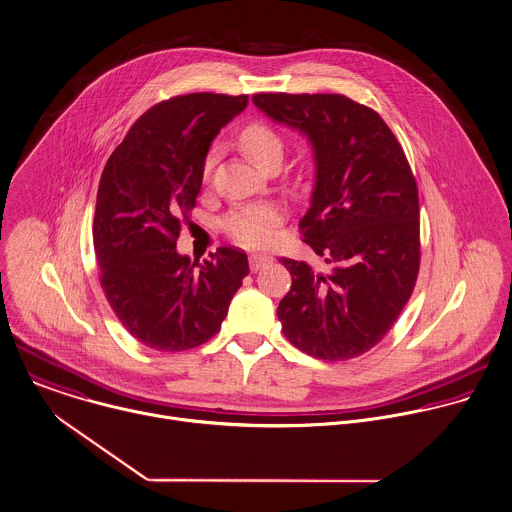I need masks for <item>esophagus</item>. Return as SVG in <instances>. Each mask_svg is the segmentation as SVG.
Here are the masks:
<instances>
[{
    "instance_id": "34e87169",
    "label": "esophagus",
    "mask_w": 512,
    "mask_h": 512,
    "mask_svg": "<svg viewBox=\"0 0 512 512\" xmlns=\"http://www.w3.org/2000/svg\"><path fill=\"white\" fill-rule=\"evenodd\" d=\"M269 263H273V257H271V255H265V253H253V255H249V267H251V271H259V269L267 267Z\"/></svg>"
}]
</instances>
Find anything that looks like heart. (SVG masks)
I'll return each mask as SVG.
<instances>
[{"instance_id": "obj_1", "label": "heart", "mask_w": 512, "mask_h": 512, "mask_svg": "<svg viewBox=\"0 0 512 512\" xmlns=\"http://www.w3.org/2000/svg\"><path fill=\"white\" fill-rule=\"evenodd\" d=\"M241 143L247 153L257 161L259 167H265L271 159L283 157V139L281 135L265 123H249L241 131ZM217 161V147L207 153L205 173ZM281 221V211L275 205H243L233 209L223 219L225 233L239 245L261 247L275 237V229Z\"/></svg>"}]
</instances>
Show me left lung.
Here are the masks:
<instances>
[{"mask_svg": "<svg viewBox=\"0 0 512 512\" xmlns=\"http://www.w3.org/2000/svg\"><path fill=\"white\" fill-rule=\"evenodd\" d=\"M273 121L307 137L315 161L299 229L327 263L281 259L291 289L277 317L303 353L345 361L373 349L407 305L419 275V191L403 147L373 109L337 93H257Z\"/></svg>", "mask_w": 512, "mask_h": 512, "instance_id": "obj_1", "label": "left lung"}]
</instances>
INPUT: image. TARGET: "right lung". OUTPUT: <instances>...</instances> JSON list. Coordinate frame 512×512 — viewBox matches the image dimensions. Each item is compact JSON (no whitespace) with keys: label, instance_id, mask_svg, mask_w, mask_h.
<instances>
[{"label":"right lung","instance_id":"1","mask_svg":"<svg viewBox=\"0 0 512 512\" xmlns=\"http://www.w3.org/2000/svg\"><path fill=\"white\" fill-rule=\"evenodd\" d=\"M247 95L189 93L145 111L101 173L93 245L103 293L145 347L185 351L221 329L249 273L247 255L219 247L203 263L175 245L201 191L211 141Z\"/></svg>","mask_w":512,"mask_h":512}]
</instances>
